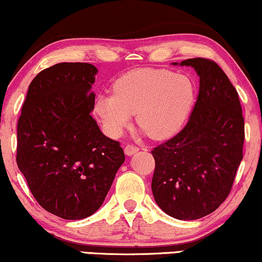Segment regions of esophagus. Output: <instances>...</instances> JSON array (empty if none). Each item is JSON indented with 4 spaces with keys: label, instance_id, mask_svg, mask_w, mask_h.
<instances>
[{
    "label": "esophagus",
    "instance_id": "1",
    "mask_svg": "<svg viewBox=\"0 0 262 262\" xmlns=\"http://www.w3.org/2000/svg\"><path fill=\"white\" fill-rule=\"evenodd\" d=\"M138 152V147L134 146V144H126L125 146V153L127 156H134L135 153Z\"/></svg>",
    "mask_w": 262,
    "mask_h": 262
}]
</instances>
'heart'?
Returning <instances> with one entry per match:
<instances>
[{"label":"heart","instance_id":"obj_1","mask_svg":"<svg viewBox=\"0 0 262 262\" xmlns=\"http://www.w3.org/2000/svg\"><path fill=\"white\" fill-rule=\"evenodd\" d=\"M195 100V85L181 73L141 69L125 73L113 84V94H98L94 114L107 135L118 137L136 122L153 140L170 137L183 126Z\"/></svg>","mask_w":262,"mask_h":262}]
</instances>
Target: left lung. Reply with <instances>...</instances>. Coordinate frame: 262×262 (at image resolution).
I'll return each mask as SVG.
<instances>
[{
    "instance_id": "1",
    "label": "left lung",
    "mask_w": 262,
    "mask_h": 262,
    "mask_svg": "<svg viewBox=\"0 0 262 262\" xmlns=\"http://www.w3.org/2000/svg\"><path fill=\"white\" fill-rule=\"evenodd\" d=\"M180 64L199 75V97L185 127L152 150V192L169 216L192 221L228 198L243 159L244 118L238 92L214 61L196 57Z\"/></svg>"
}]
</instances>
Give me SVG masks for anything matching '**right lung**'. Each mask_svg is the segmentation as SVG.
Masks as SVG:
<instances>
[{
	"mask_svg": "<svg viewBox=\"0 0 262 262\" xmlns=\"http://www.w3.org/2000/svg\"><path fill=\"white\" fill-rule=\"evenodd\" d=\"M98 70L61 62L28 88L17 126V164L38 204L63 220H83L103 205L125 161L118 141L91 115Z\"/></svg>",
	"mask_w": 262,
	"mask_h": 262,
	"instance_id": "right-lung-1",
	"label": "right lung"
}]
</instances>
